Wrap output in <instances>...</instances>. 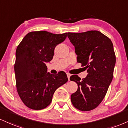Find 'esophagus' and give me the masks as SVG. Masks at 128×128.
<instances>
[{
  "label": "esophagus",
  "instance_id": "1",
  "mask_svg": "<svg viewBox=\"0 0 128 128\" xmlns=\"http://www.w3.org/2000/svg\"><path fill=\"white\" fill-rule=\"evenodd\" d=\"M67 77H68V80H70V76H71V74H69V73H67Z\"/></svg>",
  "mask_w": 128,
  "mask_h": 128
}]
</instances>
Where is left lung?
Wrapping results in <instances>:
<instances>
[{"instance_id": "obj_1", "label": "left lung", "mask_w": 128, "mask_h": 128, "mask_svg": "<svg viewBox=\"0 0 128 128\" xmlns=\"http://www.w3.org/2000/svg\"><path fill=\"white\" fill-rule=\"evenodd\" d=\"M68 37L74 46L77 62L88 72L82 80L77 75L70 77L78 85L77 91L71 96V102L80 110H92L104 98L112 80L116 64L113 44L98 31L68 32Z\"/></svg>"}]
</instances>
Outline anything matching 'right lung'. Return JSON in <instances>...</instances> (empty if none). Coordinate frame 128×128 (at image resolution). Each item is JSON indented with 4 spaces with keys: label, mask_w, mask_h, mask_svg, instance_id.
I'll return each mask as SVG.
<instances>
[{
    "label": "right lung",
    "mask_w": 128,
    "mask_h": 128,
    "mask_svg": "<svg viewBox=\"0 0 128 128\" xmlns=\"http://www.w3.org/2000/svg\"><path fill=\"white\" fill-rule=\"evenodd\" d=\"M66 37V32L33 31L28 33L18 45L14 64L17 90L29 108H45L51 103L56 90L68 82L64 72L53 75L47 72L46 66L52 59L56 46Z\"/></svg>",
    "instance_id": "right-lung-1"
}]
</instances>
